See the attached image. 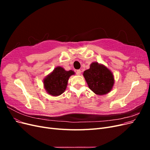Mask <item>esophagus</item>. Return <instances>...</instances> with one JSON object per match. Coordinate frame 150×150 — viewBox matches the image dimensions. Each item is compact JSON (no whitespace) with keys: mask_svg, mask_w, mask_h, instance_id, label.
<instances>
[{"mask_svg":"<svg viewBox=\"0 0 150 150\" xmlns=\"http://www.w3.org/2000/svg\"><path fill=\"white\" fill-rule=\"evenodd\" d=\"M81 72V71L80 69H78V70L76 71V73L77 75H80Z\"/></svg>","mask_w":150,"mask_h":150,"instance_id":"esophagus-1","label":"esophagus"}]
</instances>
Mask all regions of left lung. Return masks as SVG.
Here are the masks:
<instances>
[{
	"mask_svg": "<svg viewBox=\"0 0 150 150\" xmlns=\"http://www.w3.org/2000/svg\"><path fill=\"white\" fill-rule=\"evenodd\" d=\"M83 76L89 89L96 94L103 95L109 93L114 84L112 72L104 66L93 62Z\"/></svg>",
	"mask_w": 150,
	"mask_h": 150,
	"instance_id": "1",
	"label": "left lung"
}]
</instances>
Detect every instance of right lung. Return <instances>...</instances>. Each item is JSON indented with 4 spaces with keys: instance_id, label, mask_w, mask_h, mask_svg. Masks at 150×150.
Masks as SVG:
<instances>
[{
    "instance_id": "right-lung-1",
    "label": "right lung",
    "mask_w": 150,
    "mask_h": 150,
    "mask_svg": "<svg viewBox=\"0 0 150 150\" xmlns=\"http://www.w3.org/2000/svg\"><path fill=\"white\" fill-rule=\"evenodd\" d=\"M74 74V71H65L61 67H57L44 81V88L52 96H59L64 92L69 77Z\"/></svg>"
}]
</instances>
